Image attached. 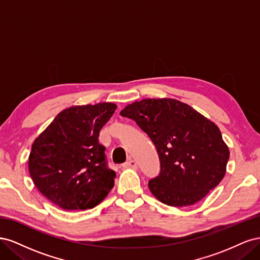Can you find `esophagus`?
<instances>
[{"label":"esophagus","instance_id":"34e87169","mask_svg":"<svg viewBox=\"0 0 260 260\" xmlns=\"http://www.w3.org/2000/svg\"><path fill=\"white\" fill-rule=\"evenodd\" d=\"M124 167L125 168H132V169H137L138 168V165L137 162L133 160V159H129L127 162L124 164Z\"/></svg>","mask_w":260,"mask_h":260}]
</instances>
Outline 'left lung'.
I'll list each match as a JSON object with an SVG mask.
<instances>
[{
    "label": "left lung",
    "instance_id": "1",
    "mask_svg": "<svg viewBox=\"0 0 260 260\" xmlns=\"http://www.w3.org/2000/svg\"><path fill=\"white\" fill-rule=\"evenodd\" d=\"M120 115L135 120L157 148L161 170L148 187L159 202L194 205L221 182L229 147L218 125L193 107L175 99H144Z\"/></svg>",
    "mask_w": 260,
    "mask_h": 260
}]
</instances>
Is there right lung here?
I'll use <instances>...</instances> for the list:
<instances>
[{
	"label": "right lung",
	"mask_w": 260,
	"mask_h": 260,
	"mask_svg": "<svg viewBox=\"0 0 260 260\" xmlns=\"http://www.w3.org/2000/svg\"><path fill=\"white\" fill-rule=\"evenodd\" d=\"M116 108L111 102L66 108L35 140L29 174L54 205L65 210L91 209L111 192L116 172L106 166L99 136Z\"/></svg>",
	"instance_id": "1"
}]
</instances>
